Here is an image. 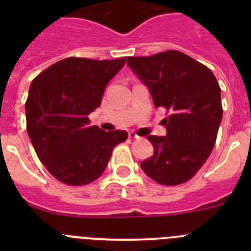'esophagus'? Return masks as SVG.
I'll return each instance as SVG.
<instances>
[{
    "mask_svg": "<svg viewBox=\"0 0 251 251\" xmlns=\"http://www.w3.org/2000/svg\"><path fill=\"white\" fill-rule=\"evenodd\" d=\"M128 136H129L130 139H138L139 138V136H137V133H134V132H129V134H128Z\"/></svg>",
    "mask_w": 251,
    "mask_h": 251,
    "instance_id": "esophagus-1",
    "label": "esophagus"
}]
</instances>
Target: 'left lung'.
<instances>
[{"label":"left lung","instance_id":"1","mask_svg":"<svg viewBox=\"0 0 251 251\" xmlns=\"http://www.w3.org/2000/svg\"><path fill=\"white\" fill-rule=\"evenodd\" d=\"M127 64L165 108L167 136H148L154 152L141 163L159 185L176 186L196 175L212 152L223 119L221 90L207 66L177 50L129 56Z\"/></svg>","mask_w":251,"mask_h":251}]
</instances>
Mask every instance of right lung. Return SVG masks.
<instances>
[{
  "instance_id": "obj_1",
  "label": "right lung",
  "mask_w": 251,
  "mask_h": 251,
  "mask_svg": "<svg viewBox=\"0 0 251 251\" xmlns=\"http://www.w3.org/2000/svg\"><path fill=\"white\" fill-rule=\"evenodd\" d=\"M126 57H66L40 73L25 104L26 129L37 157L57 181L84 186L103 175L126 130H101L88 115L101 103L106 84Z\"/></svg>"
}]
</instances>
